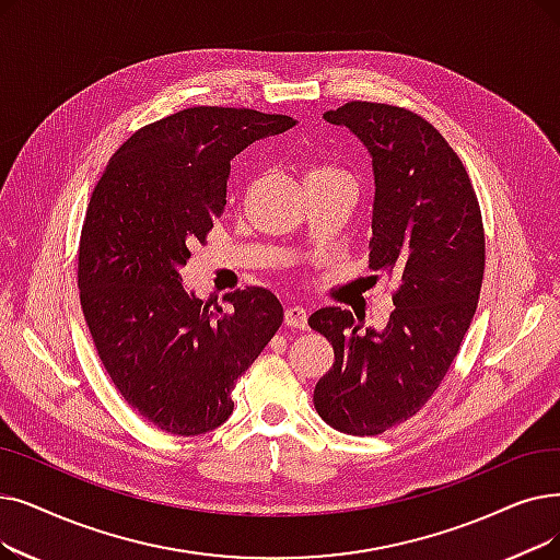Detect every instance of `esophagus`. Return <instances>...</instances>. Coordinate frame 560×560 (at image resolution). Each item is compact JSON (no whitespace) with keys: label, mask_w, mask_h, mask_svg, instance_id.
I'll return each mask as SVG.
<instances>
[{"label":"esophagus","mask_w":560,"mask_h":560,"mask_svg":"<svg viewBox=\"0 0 560 560\" xmlns=\"http://www.w3.org/2000/svg\"><path fill=\"white\" fill-rule=\"evenodd\" d=\"M283 318H285V325L293 327V329H306V325H308V313H306V308L300 306V304L288 306Z\"/></svg>","instance_id":"esophagus-1"}]
</instances>
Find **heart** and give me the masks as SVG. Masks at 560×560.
<instances>
[{"mask_svg":"<svg viewBox=\"0 0 560 560\" xmlns=\"http://www.w3.org/2000/svg\"><path fill=\"white\" fill-rule=\"evenodd\" d=\"M331 178H346V174L340 172V168L331 166V164H313V166L308 168L306 183H308V180H331Z\"/></svg>","mask_w":560,"mask_h":560,"instance_id":"heart-1","label":"heart"}]
</instances>
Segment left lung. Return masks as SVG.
<instances>
[{
	"instance_id": "1",
	"label": "left lung",
	"mask_w": 560,
	"mask_h": 560,
	"mask_svg": "<svg viewBox=\"0 0 560 560\" xmlns=\"http://www.w3.org/2000/svg\"><path fill=\"white\" fill-rule=\"evenodd\" d=\"M325 120L373 158L371 270L396 283V308L382 331H359L338 306L311 315L334 348L313 405L334 430L373 436L415 417L459 352L485 272L482 214L465 164L423 116L352 101Z\"/></svg>"
}]
</instances>
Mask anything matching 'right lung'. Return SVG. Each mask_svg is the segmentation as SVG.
I'll return each instance as SVG.
<instances>
[{
	"label": "right lung",
	"instance_id": "1",
	"mask_svg": "<svg viewBox=\"0 0 560 560\" xmlns=\"http://www.w3.org/2000/svg\"><path fill=\"white\" fill-rule=\"evenodd\" d=\"M295 120L237 107H189L139 128L109 160L86 206L78 285L86 327L116 392L164 432L222 425L233 388L283 323L267 288L210 308L178 267L224 214L231 160Z\"/></svg>",
	"mask_w": 560,
	"mask_h": 560
}]
</instances>
